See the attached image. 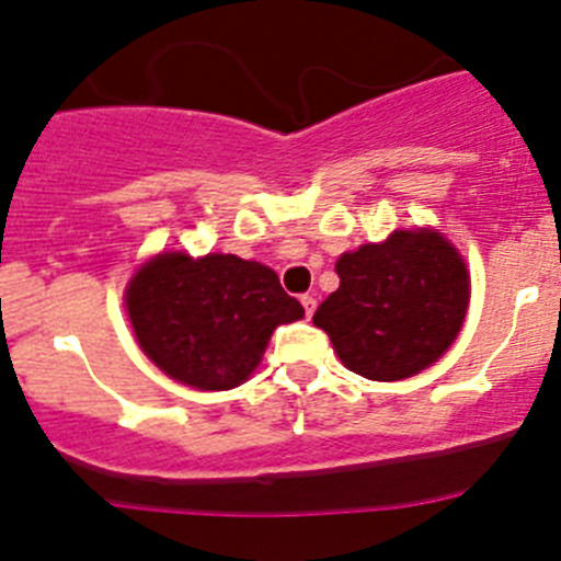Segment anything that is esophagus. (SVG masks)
Returning <instances> with one entry per match:
<instances>
[{
    "mask_svg": "<svg viewBox=\"0 0 561 561\" xmlns=\"http://www.w3.org/2000/svg\"><path fill=\"white\" fill-rule=\"evenodd\" d=\"M300 304H304L306 317L314 314V309H317V300H314V297H311V295H304V297H300Z\"/></svg>",
    "mask_w": 561,
    "mask_h": 561,
    "instance_id": "obj_1",
    "label": "esophagus"
}]
</instances>
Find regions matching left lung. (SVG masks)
<instances>
[{
	"instance_id": "1",
	"label": "left lung",
	"mask_w": 561,
	"mask_h": 561,
	"mask_svg": "<svg viewBox=\"0 0 561 561\" xmlns=\"http://www.w3.org/2000/svg\"><path fill=\"white\" fill-rule=\"evenodd\" d=\"M340 289L314 311L354 374L399 381L444 356L469 309V272L435 230H396L336 261Z\"/></svg>"
}]
</instances>
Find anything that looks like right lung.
<instances>
[{"instance_id": "1", "label": "right lung", "mask_w": 561, "mask_h": 561, "mask_svg": "<svg viewBox=\"0 0 561 561\" xmlns=\"http://www.w3.org/2000/svg\"><path fill=\"white\" fill-rule=\"evenodd\" d=\"M126 309L148 359L196 390L238 388L272 331L304 317L270 266L221 252L151 257L134 272Z\"/></svg>"}]
</instances>
